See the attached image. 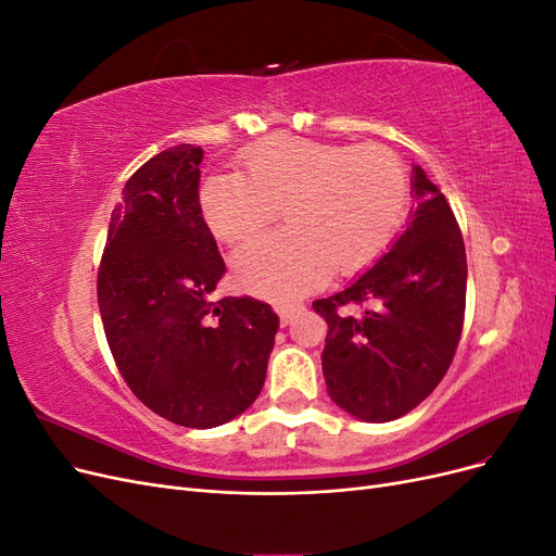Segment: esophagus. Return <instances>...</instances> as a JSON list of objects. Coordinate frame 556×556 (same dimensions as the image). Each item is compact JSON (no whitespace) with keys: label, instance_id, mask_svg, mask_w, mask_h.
Returning a JSON list of instances; mask_svg holds the SVG:
<instances>
[{"label":"esophagus","instance_id":"esophagus-1","mask_svg":"<svg viewBox=\"0 0 556 556\" xmlns=\"http://www.w3.org/2000/svg\"><path fill=\"white\" fill-rule=\"evenodd\" d=\"M274 308H276L278 317H280V323H282V325H288L290 319L294 317V313H299V311L304 308V306H301V304H276Z\"/></svg>","mask_w":556,"mask_h":556}]
</instances>
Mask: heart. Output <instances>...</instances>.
<instances>
[{"label":"heart","mask_w":556,"mask_h":556,"mask_svg":"<svg viewBox=\"0 0 556 556\" xmlns=\"http://www.w3.org/2000/svg\"><path fill=\"white\" fill-rule=\"evenodd\" d=\"M243 174H213L199 188L215 239L241 243L276 220L288 231L245 243L231 260L243 290L304 294L333 268L350 276L390 245L408 208L406 166L384 146L271 137L243 155Z\"/></svg>","instance_id":"obj_1"}]
</instances>
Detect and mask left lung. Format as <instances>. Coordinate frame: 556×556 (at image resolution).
Returning a JSON list of instances; mask_svg holds the SVG:
<instances>
[{"label": "left lung", "mask_w": 556, "mask_h": 556, "mask_svg": "<svg viewBox=\"0 0 556 556\" xmlns=\"http://www.w3.org/2000/svg\"><path fill=\"white\" fill-rule=\"evenodd\" d=\"M417 208L394 245L345 290L313 301L329 325L323 374L336 406L392 422L419 406L457 352L466 250L443 192L413 166Z\"/></svg>", "instance_id": "left-lung-1"}]
</instances>
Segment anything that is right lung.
Listing matches in <instances>:
<instances>
[{"label":"right lung","instance_id":"1","mask_svg":"<svg viewBox=\"0 0 556 556\" xmlns=\"http://www.w3.org/2000/svg\"><path fill=\"white\" fill-rule=\"evenodd\" d=\"M201 160L199 146L180 143L125 182L97 276L117 371L150 410L190 429L252 406L278 331L264 301H213L227 268L199 206Z\"/></svg>","mask_w":556,"mask_h":556}]
</instances>
